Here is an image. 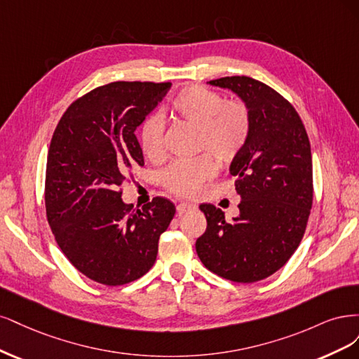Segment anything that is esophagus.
Segmentation results:
<instances>
[{
  "instance_id": "34e87169",
  "label": "esophagus",
  "mask_w": 359,
  "mask_h": 359,
  "mask_svg": "<svg viewBox=\"0 0 359 359\" xmlns=\"http://www.w3.org/2000/svg\"><path fill=\"white\" fill-rule=\"evenodd\" d=\"M196 209V204L194 203H189V201H183L180 204H177V213L179 215H183V213H188L191 210H195Z\"/></svg>"
}]
</instances>
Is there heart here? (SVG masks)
<instances>
[{"label": "heart", "instance_id": "obj_1", "mask_svg": "<svg viewBox=\"0 0 359 359\" xmlns=\"http://www.w3.org/2000/svg\"><path fill=\"white\" fill-rule=\"evenodd\" d=\"M176 116L196 128L195 149L212 154L219 163L228 164L246 146L250 134V113L245 102L224 101L217 92L191 85L172 100ZM143 152L154 161L164 158V121L158 114L144 119L140 128ZM216 163L210 155L175 161L163 171L164 187L180 196H192L203 183L216 175Z\"/></svg>", "mask_w": 359, "mask_h": 359}]
</instances>
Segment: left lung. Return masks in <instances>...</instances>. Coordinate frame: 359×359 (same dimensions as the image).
<instances>
[{"instance_id":"left-lung-1","label":"left lung","mask_w":359,"mask_h":359,"mask_svg":"<svg viewBox=\"0 0 359 359\" xmlns=\"http://www.w3.org/2000/svg\"><path fill=\"white\" fill-rule=\"evenodd\" d=\"M209 85L236 94L252 123L246 146L229 165L240 212L226 221L221 209L201 204L207 228L195 249L215 274L253 283L280 270L304 236L313 201L310 142L295 109L270 86L246 76Z\"/></svg>"}]
</instances>
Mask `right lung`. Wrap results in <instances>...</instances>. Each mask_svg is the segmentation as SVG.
<instances>
[{"label": "right lung", "instance_id": "add662e5", "mask_svg": "<svg viewBox=\"0 0 359 359\" xmlns=\"http://www.w3.org/2000/svg\"><path fill=\"white\" fill-rule=\"evenodd\" d=\"M171 83L113 82L67 109L46 165V213L57 246L89 279L118 286L140 279L156 261L158 241L176 207L156 198L134 210L119 191L143 165L135 130Z\"/></svg>", "mask_w": 359, "mask_h": 359}]
</instances>
